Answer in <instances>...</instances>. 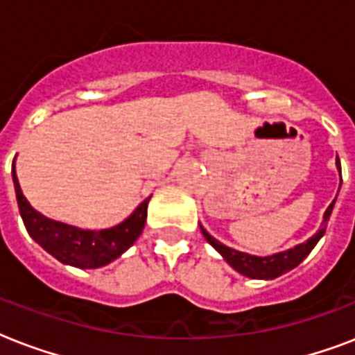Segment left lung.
<instances>
[{"label":"left lung","mask_w":355,"mask_h":355,"mask_svg":"<svg viewBox=\"0 0 355 355\" xmlns=\"http://www.w3.org/2000/svg\"><path fill=\"white\" fill-rule=\"evenodd\" d=\"M337 169L341 173V164H339V160H337ZM334 205H336V199L328 206V210L324 211V221L320 225L319 232L309 237L306 243H300L297 247L284 250V252L272 254V256H252V254L239 252L236 248H230L227 245H223L221 241H217L216 237H211L202 227H200V230H202V236L206 237V241L210 243L211 247L216 248L217 252L227 259V263L232 269H236L239 275L254 278V280H275V278L286 275L291 269H295L297 265L302 263L306 256L313 250V247L319 243L320 237L324 236L326 225L330 221Z\"/></svg>","instance_id":"8db88e82"}]
</instances>
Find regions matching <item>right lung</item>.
I'll return each instance as SVG.
<instances>
[{
	"label": "right lung",
	"instance_id": "obj_1",
	"mask_svg": "<svg viewBox=\"0 0 355 355\" xmlns=\"http://www.w3.org/2000/svg\"><path fill=\"white\" fill-rule=\"evenodd\" d=\"M12 180L18 199L19 216L24 219L29 236L40 245L53 258L66 265H73L79 269H97L105 267L116 258H119L128 247H132L145 227L147 205L149 199L141 202L123 223L105 230H83L66 223L53 221L42 216L29 205L19 188L16 169L12 164Z\"/></svg>",
	"mask_w": 355,
	"mask_h": 355
}]
</instances>
